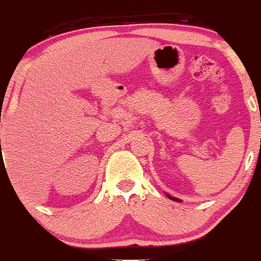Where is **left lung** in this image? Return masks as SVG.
<instances>
[{"label": "left lung", "instance_id": "left-lung-1", "mask_svg": "<svg viewBox=\"0 0 261 261\" xmlns=\"http://www.w3.org/2000/svg\"><path fill=\"white\" fill-rule=\"evenodd\" d=\"M167 196H168V197H169V199L174 200V201H180V200H179V199H175V197H173V196H170V195H167Z\"/></svg>", "mask_w": 261, "mask_h": 261}]
</instances>
